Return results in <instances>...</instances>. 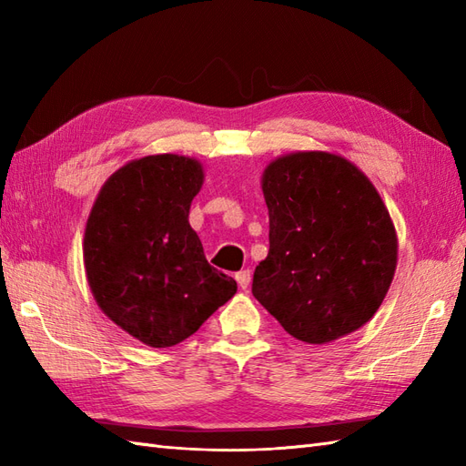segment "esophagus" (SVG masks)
Returning a JSON list of instances; mask_svg holds the SVG:
<instances>
[{"instance_id":"34e87169","label":"esophagus","mask_w":466,"mask_h":466,"mask_svg":"<svg viewBox=\"0 0 466 466\" xmlns=\"http://www.w3.org/2000/svg\"><path fill=\"white\" fill-rule=\"evenodd\" d=\"M236 282H238V286L242 290H246L248 289V284H250V279H252V274H250V270H240V272H236Z\"/></svg>"}]
</instances>
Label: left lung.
I'll return each instance as SVG.
<instances>
[{
  "mask_svg": "<svg viewBox=\"0 0 466 466\" xmlns=\"http://www.w3.org/2000/svg\"><path fill=\"white\" fill-rule=\"evenodd\" d=\"M270 250L252 294L309 344L359 330L379 310L397 268V234L359 167L326 152H296L266 167Z\"/></svg>",
  "mask_w": 466,
  "mask_h": 466,
  "instance_id": "1",
  "label": "left lung"
}]
</instances>
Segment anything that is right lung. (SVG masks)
Instances as JSON below:
<instances>
[{"mask_svg":"<svg viewBox=\"0 0 466 466\" xmlns=\"http://www.w3.org/2000/svg\"><path fill=\"white\" fill-rule=\"evenodd\" d=\"M202 182L192 157L146 156L104 184L87 218L84 262L94 299L152 349L186 340L238 289L208 264L187 222Z\"/></svg>","mask_w":466,"mask_h":466,"instance_id":"obj_1","label":"right lung"}]
</instances>
